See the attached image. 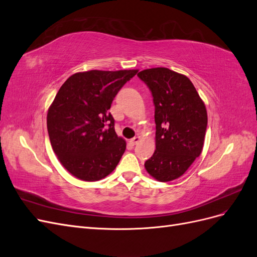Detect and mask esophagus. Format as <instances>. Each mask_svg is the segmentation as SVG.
I'll return each mask as SVG.
<instances>
[{"label": "esophagus", "instance_id": "obj_1", "mask_svg": "<svg viewBox=\"0 0 257 257\" xmlns=\"http://www.w3.org/2000/svg\"><path fill=\"white\" fill-rule=\"evenodd\" d=\"M139 142H141V137H139V136H135L134 138H132L131 139V141H130V143L132 144V145H136V144H138Z\"/></svg>", "mask_w": 257, "mask_h": 257}]
</instances>
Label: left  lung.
<instances>
[{
    "instance_id": "8db88e82",
    "label": "left lung",
    "mask_w": 257,
    "mask_h": 257,
    "mask_svg": "<svg viewBox=\"0 0 257 257\" xmlns=\"http://www.w3.org/2000/svg\"><path fill=\"white\" fill-rule=\"evenodd\" d=\"M137 76L150 89L155 107V151L145 167L158 181L175 180L203 151L208 123L206 106L182 74L155 67Z\"/></svg>"
}]
</instances>
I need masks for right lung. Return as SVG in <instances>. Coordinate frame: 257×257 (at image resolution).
I'll use <instances>...</instances> for the list:
<instances>
[{
    "mask_svg": "<svg viewBox=\"0 0 257 257\" xmlns=\"http://www.w3.org/2000/svg\"><path fill=\"white\" fill-rule=\"evenodd\" d=\"M138 69L76 73L62 84L47 114L52 149L67 172L97 181L118 165L126 143L114 131L111 103Z\"/></svg>",
    "mask_w": 257,
    "mask_h": 257,
    "instance_id": "add662e5",
    "label": "right lung"
}]
</instances>
